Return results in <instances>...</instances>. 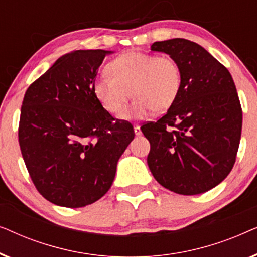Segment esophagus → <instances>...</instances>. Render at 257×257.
<instances>
[{
  "label": "esophagus",
  "instance_id": "34e87169",
  "mask_svg": "<svg viewBox=\"0 0 257 257\" xmlns=\"http://www.w3.org/2000/svg\"><path fill=\"white\" fill-rule=\"evenodd\" d=\"M135 135L136 136H142V130H140L139 125H135Z\"/></svg>",
  "mask_w": 257,
  "mask_h": 257
}]
</instances>
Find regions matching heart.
I'll use <instances>...</instances> for the list:
<instances>
[{
  "label": "heart",
  "instance_id": "1",
  "mask_svg": "<svg viewBox=\"0 0 257 257\" xmlns=\"http://www.w3.org/2000/svg\"><path fill=\"white\" fill-rule=\"evenodd\" d=\"M111 76H99L92 91L101 106L111 114H119L130 98L133 103L121 118L140 120L156 112L167 111L181 90L180 66L170 56L127 51L108 64Z\"/></svg>",
  "mask_w": 257,
  "mask_h": 257
}]
</instances>
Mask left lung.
<instances>
[{
  "mask_svg": "<svg viewBox=\"0 0 257 257\" xmlns=\"http://www.w3.org/2000/svg\"><path fill=\"white\" fill-rule=\"evenodd\" d=\"M180 66V93L166 114L142 126L151 150L147 165L163 187L196 195L222 182L236 159L242 110L227 68L185 38L154 42Z\"/></svg>",
  "mask_w": 257,
  "mask_h": 257,
  "instance_id": "obj_1",
  "label": "left lung"
}]
</instances>
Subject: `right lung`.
I'll return each instance as SVG.
<instances>
[{"mask_svg":"<svg viewBox=\"0 0 257 257\" xmlns=\"http://www.w3.org/2000/svg\"><path fill=\"white\" fill-rule=\"evenodd\" d=\"M111 54L63 55L24 94L21 152L37 191L57 206L79 208L106 194L135 138L133 126L114 120L92 91L98 68Z\"/></svg>","mask_w":257,"mask_h":257,"instance_id":"1","label":"right lung"}]
</instances>
